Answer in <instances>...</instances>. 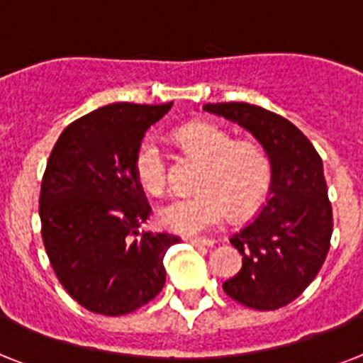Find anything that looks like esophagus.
I'll return each mask as SVG.
<instances>
[{
	"label": "esophagus",
	"instance_id": "1",
	"mask_svg": "<svg viewBox=\"0 0 363 363\" xmlns=\"http://www.w3.org/2000/svg\"><path fill=\"white\" fill-rule=\"evenodd\" d=\"M184 242L196 245V247H212L214 242L212 240H201V238H184Z\"/></svg>",
	"mask_w": 363,
	"mask_h": 363
}]
</instances>
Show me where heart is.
Segmentation results:
<instances>
[{
  "mask_svg": "<svg viewBox=\"0 0 363 363\" xmlns=\"http://www.w3.org/2000/svg\"><path fill=\"white\" fill-rule=\"evenodd\" d=\"M177 144L206 162L201 194L177 197L158 208V223L181 234L208 233L233 212L236 218L252 214L264 203L271 186V160L257 142H234L218 125L196 121L175 133ZM140 186L158 196L167 186V164L153 138L142 142L135 157Z\"/></svg>",
  "mask_w": 363,
  "mask_h": 363,
  "instance_id": "obj_1",
  "label": "heart"
}]
</instances>
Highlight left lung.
I'll return each mask as SVG.
<instances>
[{
    "label": "left lung",
    "instance_id": "left-lung-1",
    "mask_svg": "<svg viewBox=\"0 0 363 363\" xmlns=\"http://www.w3.org/2000/svg\"><path fill=\"white\" fill-rule=\"evenodd\" d=\"M203 111L247 129L271 160L266 205L230 236L242 269L225 280V294L249 308H282L308 288L330 249L332 206L321 157L291 121L262 106L208 103Z\"/></svg>",
    "mask_w": 363,
    "mask_h": 363
}]
</instances>
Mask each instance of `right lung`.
Here are the masks:
<instances>
[{
	"label": "right lung",
	"mask_w": 363,
	"mask_h": 363,
	"mask_svg": "<svg viewBox=\"0 0 363 363\" xmlns=\"http://www.w3.org/2000/svg\"><path fill=\"white\" fill-rule=\"evenodd\" d=\"M173 103H112L69 123L45 166L42 240L55 275L81 306L123 315L155 299L179 236L138 233L151 214L135 173L145 130Z\"/></svg>",
	"instance_id": "right-lung-1"
}]
</instances>
